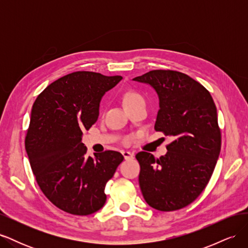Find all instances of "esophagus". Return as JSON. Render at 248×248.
<instances>
[{
    "instance_id": "1",
    "label": "esophagus",
    "mask_w": 248,
    "mask_h": 248,
    "mask_svg": "<svg viewBox=\"0 0 248 248\" xmlns=\"http://www.w3.org/2000/svg\"><path fill=\"white\" fill-rule=\"evenodd\" d=\"M122 154H123L125 159H132L133 158V154L129 151H122Z\"/></svg>"
}]
</instances>
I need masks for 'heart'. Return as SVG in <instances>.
<instances>
[{"mask_svg": "<svg viewBox=\"0 0 248 248\" xmlns=\"http://www.w3.org/2000/svg\"><path fill=\"white\" fill-rule=\"evenodd\" d=\"M122 100H123L125 108H128L138 102L144 101V97H142L139 92H137L136 90L129 89V90H126V91L123 93Z\"/></svg>", "mask_w": 248, "mask_h": 248, "instance_id": "1", "label": "heart"}]
</instances>
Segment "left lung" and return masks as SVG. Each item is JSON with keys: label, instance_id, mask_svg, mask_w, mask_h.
<instances>
[{"label": "left lung", "instance_id": "8db88e82", "mask_svg": "<svg viewBox=\"0 0 248 248\" xmlns=\"http://www.w3.org/2000/svg\"><path fill=\"white\" fill-rule=\"evenodd\" d=\"M133 80L155 89L160 108L154 128L174 139L166 156L136 155L142 197L159 211L182 209L205 189L218 159L221 133L215 103L204 86L179 71L151 70Z\"/></svg>", "mask_w": 248, "mask_h": 248}]
</instances>
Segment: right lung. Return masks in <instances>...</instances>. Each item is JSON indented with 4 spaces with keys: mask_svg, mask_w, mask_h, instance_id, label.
<instances>
[{
    "mask_svg": "<svg viewBox=\"0 0 248 248\" xmlns=\"http://www.w3.org/2000/svg\"><path fill=\"white\" fill-rule=\"evenodd\" d=\"M122 79L77 71L55 80L37 97L25 140L36 181L52 204L73 215L103 207L106 185L124 159L117 151L87 157L81 141L99 116L101 97Z\"/></svg>",
    "mask_w": 248,
    "mask_h": 248,
    "instance_id": "obj_1",
    "label": "right lung"
}]
</instances>
